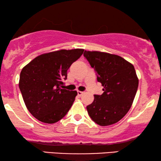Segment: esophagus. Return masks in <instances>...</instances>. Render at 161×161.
Returning <instances> with one entry per match:
<instances>
[{"instance_id": "1", "label": "esophagus", "mask_w": 161, "mask_h": 161, "mask_svg": "<svg viewBox=\"0 0 161 161\" xmlns=\"http://www.w3.org/2000/svg\"><path fill=\"white\" fill-rule=\"evenodd\" d=\"M84 93V92H80V91H78V95H79V96H81L82 95V94Z\"/></svg>"}]
</instances>
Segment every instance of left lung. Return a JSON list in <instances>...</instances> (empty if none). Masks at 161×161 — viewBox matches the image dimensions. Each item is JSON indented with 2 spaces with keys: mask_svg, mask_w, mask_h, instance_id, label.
<instances>
[{
  "mask_svg": "<svg viewBox=\"0 0 161 161\" xmlns=\"http://www.w3.org/2000/svg\"><path fill=\"white\" fill-rule=\"evenodd\" d=\"M83 56L103 86V93L94 94L86 107L88 114L100 126L115 124L126 115L135 98L138 86L135 68L117 55L85 50Z\"/></svg>",
  "mask_w": 161,
  "mask_h": 161,
  "instance_id": "8db88e82",
  "label": "left lung"
}]
</instances>
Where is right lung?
<instances>
[{"mask_svg":"<svg viewBox=\"0 0 161 161\" xmlns=\"http://www.w3.org/2000/svg\"><path fill=\"white\" fill-rule=\"evenodd\" d=\"M84 50H60L42 54L25 66L19 88L31 114L42 122L53 124L69 111L78 93L61 89L67 70Z\"/></svg>","mask_w":161,"mask_h":161,"instance_id":"obj_1","label":"right lung"}]
</instances>
